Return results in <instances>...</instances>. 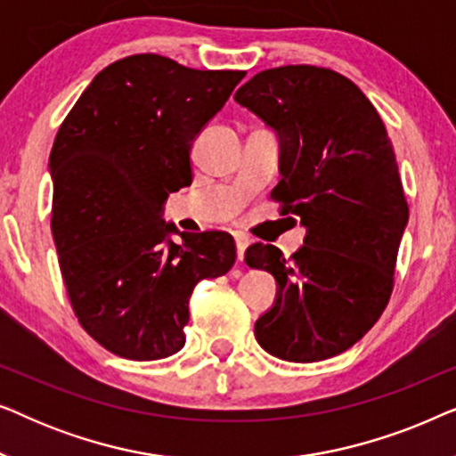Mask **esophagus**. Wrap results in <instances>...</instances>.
<instances>
[{"instance_id": "obj_1", "label": "esophagus", "mask_w": 456, "mask_h": 456, "mask_svg": "<svg viewBox=\"0 0 456 456\" xmlns=\"http://www.w3.org/2000/svg\"><path fill=\"white\" fill-rule=\"evenodd\" d=\"M234 240H236V251H239V259L242 261V259H245V251H247L248 242H251V240H248V236L242 234V232H236Z\"/></svg>"}]
</instances>
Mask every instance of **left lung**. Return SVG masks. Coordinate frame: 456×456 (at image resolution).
Segmentation results:
<instances>
[{
  "label": "left lung",
  "mask_w": 456,
  "mask_h": 456,
  "mask_svg": "<svg viewBox=\"0 0 456 456\" xmlns=\"http://www.w3.org/2000/svg\"><path fill=\"white\" fill-rule=\"evenodd\" d=\"M234 99L280 136L272 199L307 228L289 259L273 245L247 248V265L278 282L255 338L292 363L330 359L370 332L395 289L409 220L395 149L370 99L330 68H270Z\"/></svg>",
  "instance_id": "obj_1"
}]
</instances>
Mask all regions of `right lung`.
<instances>
[{
	"mask_svg": "<svg viewBox=\"0 0 456 456\" xmlns=\"http://www.w3.org/2000/svg\"><path fill=\"white\" fill-rule=\"evenodd\" d=\"M245 70H195L158 53L103 68L55 134L52 234L85 332L118 357L155 361L184 346L189 298L236 261L222 230L161 220L191 186V147ZM174 232L183 243L169 240Z\"/></svg>",
	"mask_w": 456,
	"mask_h": 456,
	"instance_id": "1",
	"label": "right lung"
}]
</instances>
